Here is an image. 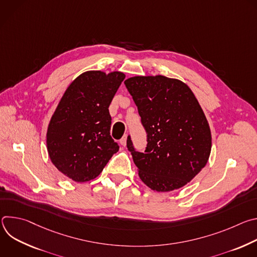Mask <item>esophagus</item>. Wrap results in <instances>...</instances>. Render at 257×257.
<instances>
[{
	"instance_id": "obj_1",
	"label": "esophagus",
	"mask_w": 257,
	"mask_h": 257,
	"mask_svg": "<svg viewBox=\"0 0 257 257\" xmlns=\"http://www.w3.org/2000/svg\"><path fill=\"white\" fill-rule=\"evenodd\" d=\"M127 138H128L127 135H124V136L121 138L120 143H121L123 146H126V144H127Z\"/></svg>"
}]
</instances>
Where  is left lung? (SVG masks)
I'll return each instance as SVG.
<instances>
[{"label": "left lung", "instance_id": "8db88e82", "mask_svg": "<svg viewBox=\"0 0 257 257\" xmlns=\"http://www.w3.org/2000/svg\"><path fill=\"white\" fill-rule=\"evenodd\" d=\"M124 83L148 133L144 153L127 138L139 178L158 192L185 186L205 167L211 151L209 125L197 98L186 83L162 75L134 76Z\"/></svg>", "mask_w": 257, "mask_h": 257}]
</instances>
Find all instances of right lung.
I'll return each mask as SVG.
<instances>
[{"mask_svg": "<svg viewBox=\"0 0 257 257\" xmlns=\"http://www.w3.org/2000/svg\"><path fill=\"white\" fill-rule=\"evenodd\" d=\"M125 74L86 71L64 92L47 132V148L54 166L75 182L96 178L119 151L109 135L108 106Z\"/></svg>", "mask_w": 257, "mask_h": 257, "instance_id": "obj_1", "label": "right lung"}]
</instances>
